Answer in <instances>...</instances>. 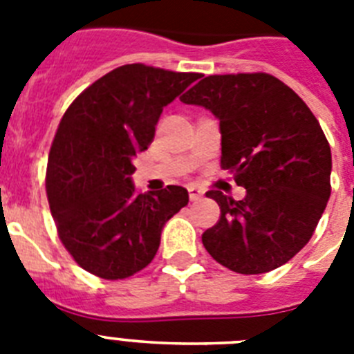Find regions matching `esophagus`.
I'll return each instance as SVG.
<instances>
[{"mask_svg":"<svg viewBox=\"0 0 354 354\" xmlns=\"http://www.w3.org/2000/svg\"><path fill=\"white\" fill-rule=\"evenodd\" d=\"M201 196H203V191H201L200 187H196V185L189 187V198H191V201L201 200Z\"/></svg>","mask_w":354,"mask_h":354,"instance_id":"esophagus-1","label":"esophagus"}]
</instances>
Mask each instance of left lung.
Returning a JSON list of instances; mask_svg holds the SVG:
<instances>
[{"instance_id":"8db88e82","label":"left lung","mask_w":354,"mask_h":354,"mask_svg":"<svg viewBox=\"0 0 354 354\" xmlns=\"http://www.w3.org/2000/svg\"><path fill=\"white\" fill-rule=\"evenodd\" d=\"M219 120L221 167L246 189L221 191V216L201 236L214 259L245 275L283 266L313 236L331 194V149L304 100L268 73L209 75L183 95Z\"/></svg>"}]
</instances>
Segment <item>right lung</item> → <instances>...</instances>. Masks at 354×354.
Wrapping results in <instances>:
<instances>
[{
    "instance_id": "right-lung-1",
    "label": "right lung",
    "mask_w": 354,
    "mask_h": 354,
    "mask_svg": "<svg viewBox=\"0 0 354 354\" xmlns=\"http://www.w3.org/2000/svg\"><path fill=\"white\" fill-rule=\"evenodd\" d=\"M200 79L126 64L86 88L62 115L46 169L59 239L86 272L117 281L144 270L163 225L189 203L183 187L136 194L133 156L147 149L163 108Z\"/></svg>"
}]
</instances>
